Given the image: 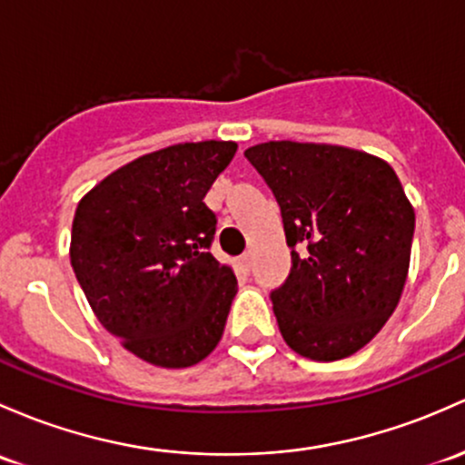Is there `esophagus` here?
I'll return each instance as SVG.
<instances>
[{"mask_svg": "<svg viewBox=\"0 0 465 465\" xmlns=\"http://www.w3.org/2000/svg\"><path fill=\"white\" fill-rule=\"evenodd\" d=\"M238 265H241V270H249V267H252V252H245L242 253L241 258H238Z\"/></svg>", "mask_w": 465, "mask_h": 465, "instance_id": "1", "label": "esophagus"}]
</instances>
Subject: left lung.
Returning <instances> with one entry per match:
<instances>
[{
    "label": "left lung",
    "instance_id": "1",
    "mask_svg": "<svg viewBox=\"0 0 465 465\" xmlns=\"http://www.w3.org/2000/svg\"><path fill=\"white\" fill-rule=\"evenodd\" d=\"M245 155L276 195L292 247L290 278L272 292L282 339L312 361L356 354L408 281L414 207L399 175L341 144L270 140Z\"/></svg>",
    "mask_w": 465,
    "mask_h": 465
}]
</instances>
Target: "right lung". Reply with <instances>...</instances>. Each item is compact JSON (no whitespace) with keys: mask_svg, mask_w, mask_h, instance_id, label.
I'll return each instance as SVG.
<instances>
[{"mask_svg":"<svg viewBox=\"0 0 465 465\" xmlns=\"http://www.w3.org/2000/svg\"><path fill=\"white\" fill-rule=\"evenodd\" d=\"M238 144L180 143L111 171L77 203L71 267L97 321L155 368H192L223 339L236 273L209 252L203 203Z\"/></svg>","mask_w":465,"mask_h":465,"instance_id":"add662e5","label":"right lung"}]
</instances>
